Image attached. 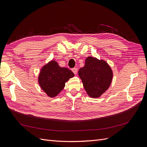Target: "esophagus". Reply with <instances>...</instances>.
Instances as JSON below:
<instances>
[{"label": "esophagus", "instance_id": "34e87169", "mask_svg": "<svg viewBox=\"0 0 147 147\" xmlns=\"http://www.w3.org/2000/svg\"><path fill=\"white\" fill-rule=\"evenodd\" d=\"M72 71L74 72V74H77L78 69H77V68H75H75H73V69H72Z\"/></svg>", "mask_w": 147, "mask_h": 147}]
</instances>
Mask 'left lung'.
<instances>
[{"mask_svg":"<svg viewBox=\"0 0 147 147\" xmlns=\"http://www.w3.org/2000/svg\"><path fill=\"white\" fill-rule=\"evenodd\" d=\"M78 75L88 96L97 98L110 86L113 72L106 61L89 56L85 65L78 70Z\"/></svg>","mask_w":147,"mask_h":147,"instance_id":"8db88e82","label":"left lung"}]
</instances>
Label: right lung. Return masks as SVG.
I'll use <instances>...</instances> for the list:
<instances>
[{
  "label": "right lung",
  "mask_w": 147,
  "mask_h": 147,
  "mask_svg": "<svg viewBox=\"0 0 147 147\" xmlns=\"http://www.w3.org/2000/svg\"><path fill=\"white\" fill-rule=\"evenodd\" d=\"M74 74L67 68L61 67L57 62L53 60L42 68L38 80L42 90L50 97H56L63 90L65 83Z\"/></svg>",
  "instance_id": "right-lung-1"
}]
</instances>
